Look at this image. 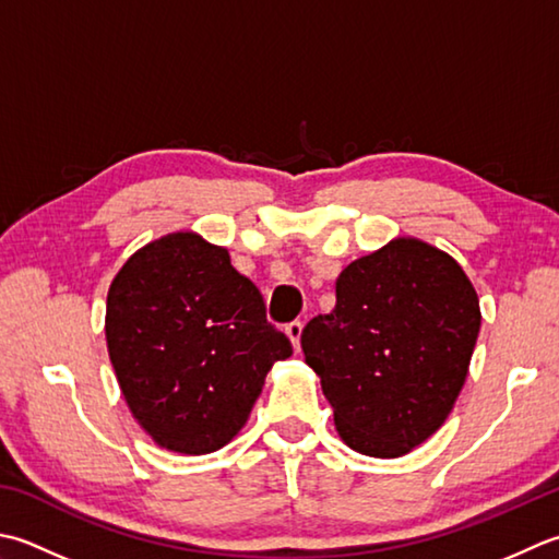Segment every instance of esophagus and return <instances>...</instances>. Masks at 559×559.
<instances>
[{"mask_svg": "<svg viewBox=\"0 0 559 559\" xmlns=\"http://www.w3.org/2000/svg\"><path fill=\"white\" fill-rule=\"evenodd\" d=\"M286 334H288V338L293 342V348L295 352H300V334H302V322H290L288 326H286Z\"/></svg>", "mask_w": 559, "mask_h": 559, "instance_id": "1", "label": "esophagus"}]
</instances>
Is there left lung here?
Here are the masks:
<instances>
[{"instance_id":"1","label":"left lung","mask_w":559,"mask_h":559,"mask_svg":"<svg viewBox=\"0 0 559 559\" xmlns=\"http://www.w3.org/2000/svg\"><path fill=\"white\" fill-rule=\"evenodd\" d=\"M479 324L463 266L417 237L352 261L336 278L334 310L300 336L342 441L400 457L439 431L465 385Z\"/></svg>"}]
</instances>
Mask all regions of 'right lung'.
I'll use <instances>...</instances> for the list:
<instances>
[{"label": "right lung", "mask_w": 559, "mask_h": 559, "mask_svg": "<svg viewBox=\"0 0 559 559\" xmlns=\"http://www.w3.org/2000/svg\"><path fill=\"white\" fill-rule=\"evenodd\" d=\"M106 346L120 392L159 448L205 455L242 431L276 360L293 354L225 247L164 235L108 288Z\"/></svg>", "instance_id": "obj_1"}]
</instances>
